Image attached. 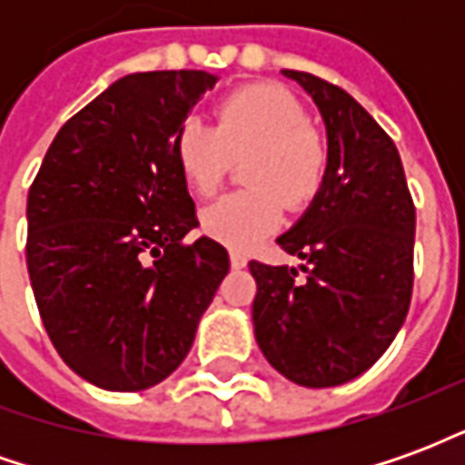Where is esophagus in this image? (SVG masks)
Here are the masks:
<instances>
[{"mask_svg":"<svg viewBox=\"0 0 465 465\" xmlns=\"http://www.w3.org/2000/svg\"><path fill=\"white\" fill-rule=\"evenodd\" d=\"M229 262H232V269H243L246 266V256L242 252H229Z\"/></svg>","mask_w":465,"mask_h":465,"instance_id":"obj_1","label":"esophagus"}]
</instances>
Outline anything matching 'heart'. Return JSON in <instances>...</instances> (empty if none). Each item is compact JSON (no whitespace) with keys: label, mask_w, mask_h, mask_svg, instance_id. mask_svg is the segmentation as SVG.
Masks as SVG:
<instances>
[{"label":"heart","mask_w":465,"mask_h":465,"mask_svg":"<svg viewBox=\"0 0 465 465\" xmlns=\"http://www.w3.org/2000/svg\"><path fill=\"white\" fill-rule=\"evenodd\" d=\"M243 182L202 212V232L232 249H252L283 223V209H303L319 193L329 166L322 134L296 96L272 82L236 89L216 109V126L183 119L173 136V159L189 192L212 196L246 159Z\"/></svg>","instance_id":"b5f03b06"}]
</instances>
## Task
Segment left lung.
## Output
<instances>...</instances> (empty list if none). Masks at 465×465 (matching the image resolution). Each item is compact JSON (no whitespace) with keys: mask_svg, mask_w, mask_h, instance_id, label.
Instances as JSON below:
<instances>
[{"mask_svg":"<svg viewBox=\"0 0 465 465\" xmlns=\"http://www.w3.org/2000/svg\"><path fill=\"white\" fill-rule=\"evenodd\" d=\"M326 124L329 166L319 193L276 243L306 262H252L259 349L306 389L341 386L371 369L403 326L413 289L416 209L396 143L363 106L306 72L283 69Z\"/></svg>","mask_w":465,"mask_h":465,"instance_id":"left-lung-1","label":"left lung"}]
</instances>
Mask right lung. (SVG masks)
I'll return each mask as SVG.
<instances>
[{
  "mask_svg": "<svg viewBox=\"0 0 465 465\" xmlns=\"http://www.w3.org/2000/svg\"><path fill=\"white\" fill-rule=\"evenodd\" d=\"M216 74L136 72L59 129L26 199V269L49 339L76 376L143 391L192 349L229 253L202 236L173 136Z\"/></svg>",
  "mask_w": 465,
  "mask_h": 465,
  "instance_id": "obj_1",
  "label": "right lung"
}]
</instances>
